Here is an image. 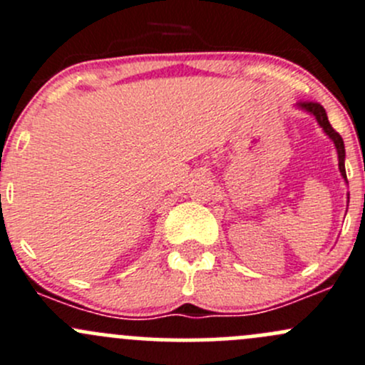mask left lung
I'll return each instance as SVG.
<instances>
[{"instance_id": "8db88e82", "label": "left lung", "mask_w": 365, "mask_h": 365, "mask_svg": "<svg viewBox=\"0 0 365 365\" xmlns=\"http://www.w3.org/2000/svg\"><path fill=\"white\" fill-rule=\"evenodd\" d=\"M297 108H300V110H304V112H307V114L313 115L323 130V133H325L327 137L334 142V145H336V151H337V160H339V172H341V175H343L344 182L348 184L346 170H344V156H346V153H344V142H343V138H341V135L337 133L332 126H330L325 108H323L320 103H314V101H300V103H297ZM346 197H348V202H350V193H348Z\"/></svg>"}]
</instances>
